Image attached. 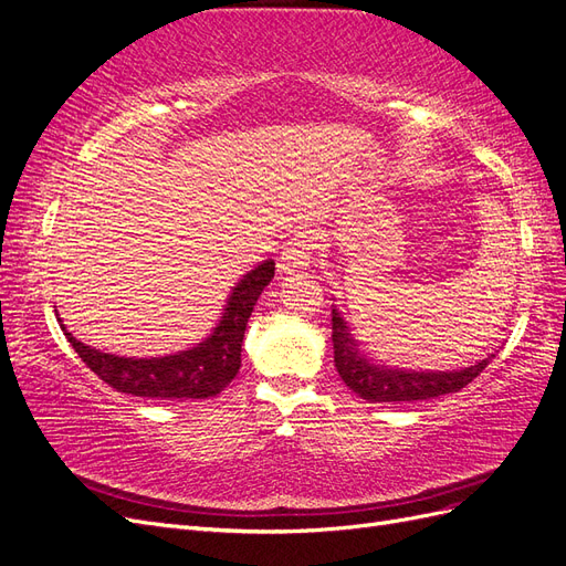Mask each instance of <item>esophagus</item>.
Masks as SVG:
<instances>
[{
	"instance_id": "obj_1",
	"label": "esophagus",
	"mask_w": 566,
	"mask_h": 566,
	"mask_svg": "<svg viewBox=\"0 0 566 566\" xmlns=\"http://www.w3.org/2000/svg\"><path fill=\"white\" fill-rule=\"evenodd\" d=\"M316 248H318V238L312 231L293 233V238H290L281 252L279 271L281 273H297V271L310 269L312 254Z\"/></svg>"
}]
</instances>
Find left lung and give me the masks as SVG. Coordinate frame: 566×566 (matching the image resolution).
<instances>
[{
	"instance_id": "obj_1",
	"label": "left lung",
	"mask_w": 566,
	"mask_h": 566,
	"mask_svg": "<svg viewBox=\"0 0 566 566\" xmlns=\"http://www.w3.org/2000/svg\"><path fill=\"white\" fill-rule=\"evenodd\" d=\"M333 349H335V368L345 385L356 391L358 397L370 403H389V401H427L441 397V394L460 391L470 385L479 373L489 364L491 356L482 358L470 368L460 370H401L373 364L366 354L358 349L352 337L345 318L333 310Z\"/></svg>"
}]
</instances>
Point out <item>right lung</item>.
<instances>
[{"label": "right lung", "mask_w": 566, "mask_h": 566, "mask_svg": "<svg viewBox=\"0 0 566 566\" xmlns=\"http://www.w3.org/2000/svg\"><path fill=\"white\" fill-rule=\"evenodd\" d=\"M273 271H276L273 260H266L248 271L229 295L227 310L221 314L212 335L186 352L153 358L115 356L82 345L73 333L65 331L63 323L61 328L87 368H92L101 380L117 391L132 394V397L169 401L210 399L217 397L241 368V345L248 318L262 290L271 283Z\"/></svg>", "instance_id": "obj_1"}]
</instances>
